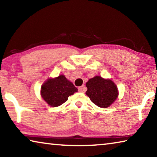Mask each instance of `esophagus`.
Returning a JSON list of instances; mask_svg holds the SVG:
<instances>
[{
    "instance_id": "1",
    "label": "esophagus",
    "mask_w": 157,
    "mask_h": 157,
    "mask_svg": "<svg viewBox=\"0 0 157 157\" xmlns=\"http://www.w3.org/2000/svg\"><path fill=\"white\" fill-rule=\"evenodd\" d=\"M86 89V87H85L84 86H82L78 87V91H79V92H83V91H84Z\"/></svg>"
}]
</instances>
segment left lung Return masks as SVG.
Returning a JSON list of instances; mask_svg holds the SVG:
<instances>
[{"label": "left lung", "instance_id": "left-lung-1", "mask_svg": "<svg viewBox=\"0 0 157 157\" xmlns=\"http://www.w3.org/2000/svg\"><path fill=\"white\" fill-rule=\"evenodd\" d=\"M86 94L95 105L107 108L112 104L118 96L116 85L109 79L95 76L86 82Z\"/></svg>", "mask_w": 157, "mask_h": 157}]
</instances>
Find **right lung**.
Instances as JSON below:
<instances>
[{"instance_id":"add662e5","label":"right lung","mask_w":157,"mask_h":157,"mask_svg":"<svg viewBox=\"0 0 157 157\" xmlns=\"http://www.w3.org/2000/svg\"><path fill=\"white\" fill-rule=\"evenodd\" d=\"M77 91L78 89L63 75L47 79L41 88V97L50 106L54 107L62 105L70 95Z\"/></svg>"}]
</instances>
